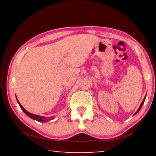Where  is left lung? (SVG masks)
I'll return each mask as SVG.
<instances>
[{
    "label": "left lung",
    "instance_id": "8db88e82",
    "mask_svg": "<svg viewBox=\"0 0 156 156\" xmlns=\"http://www.w3.org/2000/svg\"><path fill=\"white\" fill-rule=\"evenodd\" d=\"M145 98H146V96H145V97L144 98V99H143V100H142V103H141V105H140V107L138 108V109L137 110V112L135 113V114H134V115H136V113H138V112H139V111L140 110V109H141L142 107V105H143V104H144V100H145Z\"/></svg>",
    "mask_w": 156,
    "mask_h": 156
}]
</instances>
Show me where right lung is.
<instances>
[{
	"instance_id": "obj_1",
	"label": "right lung",
	"mask_w": 156,
	"mask_h": 156,
	"mask_svg": "<svg viewBox=\"0 0 156 156\" xmlns=\"http://www.w3.org/2000/svg\"><path fill=\"white\" fill-rule=\"evenodd\" d=\"M16 99H17V98H16ZM17 102H18V105H19L20 107L21 108V109H22L23 112H24V113H25L26 115H28L30 118H31V119L35 120L36 121H38V122H47V121H49V120H51L54 119V117L46 118V117H43V116H41V115H35V114H33V113H31L28 112L26 110L25 108H23V107L22 106V105H20L19 101H18V99H17Z\"/></svg>"
}]
</instances>
